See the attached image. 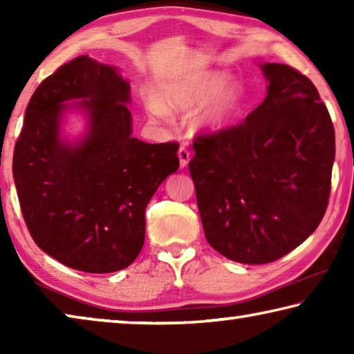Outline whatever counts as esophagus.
I'll return each instance as SVG.
<instances>
[{"mask_svg": "<svg viewBox=\"0 0 354 354\" xmlns=\"http://www.w3.org/2000/svg\"><path fill=\"white\" fill-rule=\"evenodd\" d=\"M178 158H179V165H181V169H184V167H187L190 160V151L187 148L181 147L178 151Z\"/></svg>", "mask_w": 354, "mask_h": 354, "instance_id": "obj_1", "label": "esophagus"}]
</instances>
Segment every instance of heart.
<instances>
[{
  "mask_svg": "<svg viewBox=\"0 0 354 354\" xmlns=\"http://www.w3.org/2000/svg\"><path fill=\"white\" fill-rule=\"evenodd\" d=\"M217 70H198L164 82L156 97L147 98V111L158 120H169V111H198L192 117L194 127L205 133L227 129L241 117L245 93L241 84L227 82Z\"/></svg>",
  "mask_w": 354,
  "mask_h": 354,
  "instance_id": "obj_1",
  "label": "heart"
}]
</instances>
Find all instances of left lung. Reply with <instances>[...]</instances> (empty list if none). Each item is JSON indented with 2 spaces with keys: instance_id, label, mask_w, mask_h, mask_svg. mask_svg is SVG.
Masks as SVG:
<instances>
[{
  "instance_id": "8db88e82",
  "label": "left lung",
  "mask_w": 354,
  "mask_h": 354,
  "mask_svg": "<svg viewBox=\"0 0 354 354\" xmlns=\"http://www.w3.org/2000/svg\"><path fill=\"white\" fill-rule=\"evenodd\" d=\"M267 97L237 127L198 136L189 162L209 245L241 263L295 250L326 212L334 127L310 80L259 64Z\"/></svg>"
}]
</instances>
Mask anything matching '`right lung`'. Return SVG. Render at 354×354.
Segmentation results:
<instances>
[{"mask_svg":"<svg viewBox=\"0 0 354 354\" xmlns=\"http://www.w3.org/2000/svg\"><path fill=\"white\" fill-rule=\"evenodd\" d=\"M129 92L117 67L76 57L34 92L15 143L12 169L28 230L40 250L75 270L131 266L145 241L147 205L179 167L176 142L133 137ZM71 109L88 118L75 141L63 136Z\"/></svg>","mask_w":354,"mask_h":354,"instance_id":"obj_1","label":"right lung"}]
</instances>
